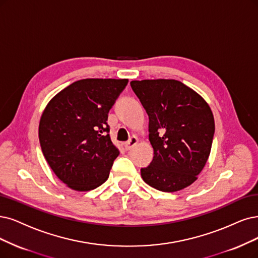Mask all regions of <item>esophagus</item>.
Returning <instances> with one entry per match:
<instances>
[{
  "instance_id": "1",
  "label": "esophagus",
  "mask_w": 258,
  "mask_h": 258,
  "mask_svg": "<svg viewBox=\"0 0 258 258\" xmlns=\"http://www.w3.org/2000/svg\"><path fill=\"white\" fill-rule=\"evenodd\" d=\"M138 144V138L136 136H132L127 142L124 144V148H125L126 151H130L131 149H133V147H135Z\"/></svg>"
}]
</instances>
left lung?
I'll use <instances>...</instances> for the list:
<instances>
[{"label": "left lung", "instance_id": "8db88e82", "mask_svg": "<svg viewBox=\"0 0 258 258\" xmlns=\"http://www.w3.org/2000/svg\"><path fill=\"white\" fill-rule=\"evenodd\" d=\"M131 87L149 116V140L154 150L145 182L164 192L191 185L211 154L215 120L206 101L175 80L132 81Z\"/></svg>", "mask_w": 258, "mask_h": 258}]
</instances>
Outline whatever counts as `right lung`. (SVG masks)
<instances>
[{
  "label": "right lung",
  "instance_id": "right-lung-1",
  "mask_svg": "<svg viewBox=\"0 0 258 258\" xmlns=\"http://www.w3.org/2000/svg\"><path fill=\"white\" fill-rule=\"evenodd\" d=\"M128 80L74 82L47 103L39 123L44 158L62 183L89 191L108 178L119 150L112 145L108 112Z\"/></svg>",
  "mask_w": 258,
  "mask_h": 258
}]
</instances>
